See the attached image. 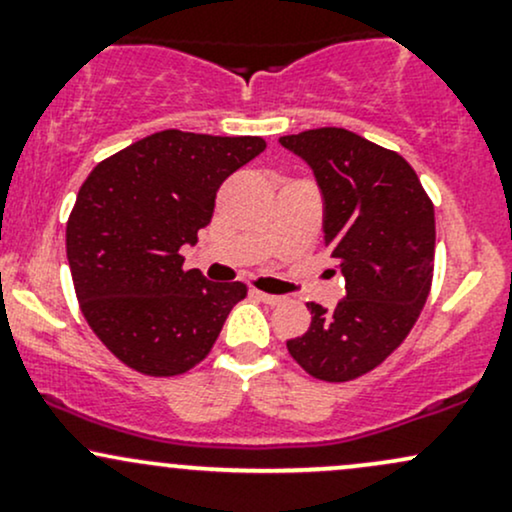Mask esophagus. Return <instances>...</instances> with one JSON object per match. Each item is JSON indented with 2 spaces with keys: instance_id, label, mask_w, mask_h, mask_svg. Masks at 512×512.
<instances>
[{
  "instance_id": "esophagus-1",
  "label": "esophagus",
  "mask_w": 512,
  "mask_h": 512,
  "mask_svg": "<svg viewBox=\"0 0 512 512\" xmlns=\"http://www.w3.org/2000/svg\"><path fill=\"white\" fill-rule=\"evenodd\" d=\"M255 296L260 298L262 303H267V305H279L281 301H284V298H281V296H274V293H264V291H255Z\"/></svg>"
}]
</instances>
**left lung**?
<instances>
[{
    "mask_svg": "<svg viewBox=\"0 0 512 512\" xmlns=\"http://www.w3.org/2000/svg\"><path fill=\"white\" fill-rule=\"evenodd\" d=\"M279 142L315 170L330 272L346 279V298L334 310L308 303V332L286 346L313 378L349 383L378 368L424 310L436 262L433 202L397 151L349 129H308Z\"/></svg>",
    "mask_w": 512,
    "mask_h": 512,
    "instance_id": "1",
    "label": "left lung"
}]
</instances>
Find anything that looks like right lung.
Returning a JSON list of instances; mask_svg holds the SVG:
<instances>
[{"label": "right lung", "instance_id": "1", "mask_svg": "<svg viewBox=\"0 0 512 512\" xmlns=\"http://www.w3.org/2000/svg\"><path fill=\"white\" fill-rule=\"evenodd\" d=\"M262 137L163 129L98 163L67 221V260L88 327L137 373L170 378L209 356L240 281L209 284L180 248L211 221L221 182Z\"/></svg>", "mask_w": 512, "mask_h": 512}]
</instances>
